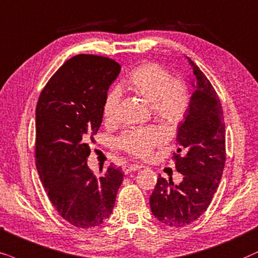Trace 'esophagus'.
<instances>
[{"instance_id":"esophagus-1","label":"esophagus","mask_w":258,"mask_h":258,"mask_svg":"<svg viewBox=\"0 0 258 258\" xmlns=\"http://www.w3.org/2000/svg\"><path fill=\"white\" fill-rule=\"evenodd\" d=\"M140 169L139 165L137 164H125L122 166V170H123V173H130V172H133V171H138Z\"/></svg>"}]
</instances>
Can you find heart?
I'll return each instance as SVG.
<instances>
[{"label": "heart", "instance_id": "1", "mask_svg": "<svg viewBox=\"0 0 258 258\" xmlns=\"http://www.w3.org/2000/svg\"><path fill=\"white\" fill-rule=\"evenodd\" d=\"M127 87L152 105L156 118L167 128H176L184 121L190 108L191 95L186 84L174 79L163 66L156 62H144L131 72ZM121 100L118 88L106 95L104 118L114 120ZM163 142V135L156 127L132 128L118 139L119 149L137 158L149 157Z\"/></svg>", "mask_w": 258, "mask_h": 258}]
</instances>
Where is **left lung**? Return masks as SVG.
<instances>
[{"mask_svg":"<svg viewBox=\"0 0 258 258\" xmlns=\"http://www.w3.org/2000/svg\"><path fill=\"white\" fill-rule=\"evenodd\" d=\"M196 78L190 108L178 128L173 153L183 181L158 178L150 197L151 211L165 225L181 228L194 223L207 211L217 191L225 165V123L222 105L214 86L191 59Z\"/></svg>","mask_w":258,"mask_h":258,"instance_id":"obj_1","label":"left lung"}]
</instances>
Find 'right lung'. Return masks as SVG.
Segmentation results:
<instances>
[{
	"instance_id": "obj_1",
	"label": "right lung",
	"mask_w": 258,
	"mask_h": 258,
	"mask_svg": "<svg viewBox=\"0 0 258 258\" xmlns=\"http://www.w3.org/2000/svg\"><path fill=\"white\" fill-rule=\"evenodd\" d=\"M121 66L79 54L67 60L40 93L35 114V161L50 203L77 228L100 225L111 216L123 173L109 165L101 176L87 166L102 121V107Z\"/></svg>"
}]
</instances>
